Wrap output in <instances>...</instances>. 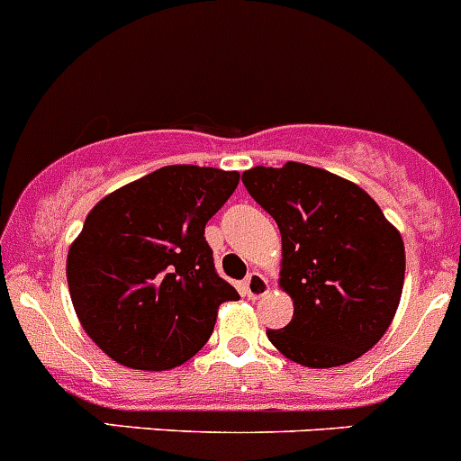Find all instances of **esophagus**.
I'll list each match as a JSON object with an SVG mask.
<instances>
[{"mask_svg":"<svg viewBox=\"0 0 461 461\" xmlns=\"http://www.w3.org/2000/svg\"><path fill=\"white\" fill-rule=\"evenodd\" d=\"M268 279L264 277L261 273H257V270H252L248 277H245V294H248V298L250 300H257V298H264L266 294H268Z\"/></svg>","mask_w":461,"mask_h":461,"instance_id":"34e87169","label":"esophagus"}]
</instances>
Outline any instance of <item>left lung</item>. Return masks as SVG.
<instances>
[{
    "instance_id": "1",
    "label": "left lung",
    "mask_w": 461,
    "mask_h": 461,
    "mask_svg": "<svg viewBox=\"0 0 461 461\" xmlns=\"http://www.w3.org/2000/svg\"><path fill=\"white\" fill-rule=\"evenodd\" d=\"M282 234L279 284L294 298L270 343L309 368L343 366L389 330L405 282V245L366 191L321 167L289 161L243 172Z\"/></svg>"
}]
</instances>
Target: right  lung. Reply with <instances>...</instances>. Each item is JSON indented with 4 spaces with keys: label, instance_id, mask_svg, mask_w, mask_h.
I'll use <instances>...</instances> for the list:
<instances>
[{
    "label": "right lung",
    "instance_id": "add662e5",
    "mask_svg": "<svg viewBox=\"0 0 461 461\" xmlns=\"http://www.w3.org/2000/svg\"><path fill=\"white\" fill-rule=\"evenodd\" d=\"M239 172L166 166L97 202L68 252L81 325L113 361L167 371L191 359L239 294L204 239Z\"/></svg>",
    "mask_w": 461,
    "mask_h": 461
}]
</instances>
